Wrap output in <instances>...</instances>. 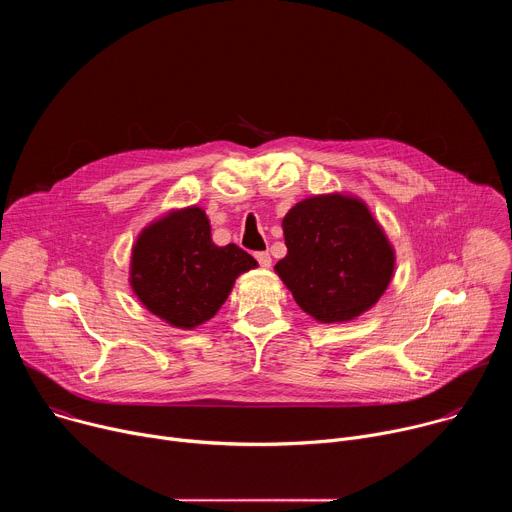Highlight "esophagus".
<instances>
[{
	"label": "esophagus",
	"mask_w": 512,
	"mask_h": 512,
	"mask_svg": "<svg viewBox=\"0 0 512 512\" xmlns=\"http://www.w3.org/2000/svg\"><path fill=\"white\" fill-rule=\"evenodd\" d=\"M255 257H257V261H259V265H261L263 269H269V267H271V255H269L267 251H261V253H257Z\"/></svg>",
	"instance_id": "esophagus-1"
}]
</instances>
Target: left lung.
I'll return each mask as SVG.
<instances>
[{
	"label": "left lung",
	"instance_id": "left-lung-1",
	"mask_svg": "<svg viewBox=\"0 0 512 512\" xmlns=\"http://www.w3.org/2000/svg\"><path fill=\"white\" fill-rule=\"evenodd\" d=\"M287 255L275 273L296 304L320 324L371 310L395 271V249L369 206L350 194H318L283 216Z\"/></svg>",
	"mask_w": 512,
	"mask_h": 512
}]
</instances>
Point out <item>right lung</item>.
<instances>
[{
  "instance_id": "1",
  "label": "right lung",
  "mask_w": 512,
  "mask_h": 512,
  "mask_svg": "<svg viewBox=\"0 0 512 512\" xmlns=\"http://www.w3.org/2000/svg\"><path fill=\"white\" fill-rule=\"evenodd\" d=\"M257 261L235 243L218 247L200 206L170 210L145 227L131 249L137 300L174 328L192 330L227 302L235 279Z\"/></svg>"
}]
</instances>
